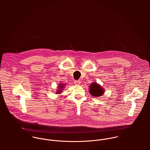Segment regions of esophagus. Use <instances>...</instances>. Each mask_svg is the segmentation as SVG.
<instances>
[{"instance_id":"obj_1","label":"esophagus","mask_w":150,"mask_h":150,"mask_svg":"<svg viewBox=\"0 0 150 150\" xmlns=\"http://www.w3.org/2000/svg\"><path fill=\"white\" fill-rule=\"evenodd\" d=\"M74 84L75 85H76V86H79V85H80V83H81V82H80V81H74Z\"/></svg>"}]
</instances>
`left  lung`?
<instances>
[{
  "instance_id": "1",
  "label": "left lung",
  "mask_w": 150,
  "mask_h": 150,
  "mask_svg": "<svg viewBox=\"0 0 150 150\" xmlns=\"http://www.w3.org/2000/svg\"><path fill=\"white\" fill-rule=\"evenodd\" d=\"M89 89L90 93L95 97H99L102 96V95H103L105 93L104 88L96 82L92 83L89 86Z\"/></svg>"
}]
</instances>
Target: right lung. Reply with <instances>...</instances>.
I'll list each match as a JSON object with an SVG mask.
<instances>
[{
  "label": "right lung",
  "instance_id": "add662e5",
  "mask_svg": "<svg viewBox=\"0 0 150 150\" xmlns=\"http://www.w3.org/2000/svg\"><path fill=\"white\" fill-rule=\"evenodd\" d=\"M66 85H64V84H60L59 85H58V89L57 91H56V93L57 94H59L61 92H62V89H64V88Z\"/></svg>",
  "mask_w": 150,
  "mask_h": 150
}]
</instances>
